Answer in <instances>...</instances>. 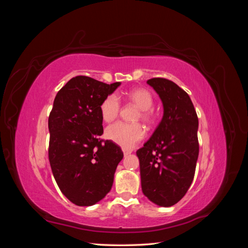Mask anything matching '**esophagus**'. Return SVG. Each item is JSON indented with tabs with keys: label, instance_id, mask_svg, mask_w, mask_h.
Here are the masks:
<instances>
[{
	"label": "esophagus",
	"instance_id": "1",
	"mask_svg": "<svg viewBox=\"0 0 248 248\" xmlns=\"http://www.w3.org/2000/svg\"><path fill=\"white\" fill-rule=\"evenodd\" d=\"M122 151H123V153H124V155L126 156V155H128V154H130L131 153V150H128V149H125V148H122Z\"/></svg>",
	"mask_w": 248,
	"mask_h": 248
}]
</instances>
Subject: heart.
Segmentation results:
<instances>
[{
	"mask_svg": "<svg viewBox=\"0 0 248 248\" xmlns=\"http://www.w3.org/2000/svg\"><path fill=\"white\" fill-rule=\"evenodd\" d=\"M127 99L140 108L138 119H141L147 124H151L154 121V114L151 109L154 100L149 90L145 88L132 89L127 93ZM99 109L103 121L109 123L119 116L121 103L115 94H110L102 100ZM145 133V128L140 124L117 122L108 127L106 137L122 148L131 149L144 139Z\"/></svg>",
	"mask_w": 248,
	"mask_h": 248,
	"instance_id": "obj_1",
	"label": "heart"
}]
</instances>
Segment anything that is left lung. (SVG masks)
<instances>
[{
  "label": "left lung",
  "instance_id": "left-lung-1",
  "mask_svg": "<svg viewBox=\"0 0 248 248\" xmlns=\"http://www.w3.org/2000/svg\"><path fill=\"white\" fill-rule=\"evenodd\" d=\"M159 95L163 116L152 137L139 149L141 190L160 207H170L190 187L199 157V119L190 97L174 81L147 80Z\"/></svg>",
  "mask_w": 248,
  "mask_h": 248
}]
</instances>
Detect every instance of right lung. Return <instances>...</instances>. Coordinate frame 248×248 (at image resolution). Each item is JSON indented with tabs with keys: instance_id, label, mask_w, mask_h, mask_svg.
<instances>
[{
	"instance_id": "obj_1",
	"label": "right lung",
	"mask_w": 248,
	"mask_h": 248,
	"mask_svg": "<svg viewBox=\"0 0 248 248\" xmlns=\"http://www.w3.org/2000/svg\"><path fill=\"white\" fill-rule=\"evenodd\" d=\"M120 85L78 76L54 100L48 117L50 168L60 190L78 206H92L107 196L123 158L121 148L99 138V107Z\"/></svg>"
}]
</instances>
